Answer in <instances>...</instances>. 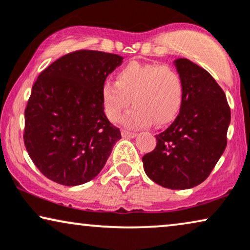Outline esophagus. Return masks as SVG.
I'll list each match as a JSON object with an SVG mask.
<instances>
[{
	"mask_svg": "<svg viewBox=\"0 0 250 250\" xmlns=\"http://www.w3.org/2000/svg\"><path fill=\"white\" fill-rule=\"evenodd\" d=\"M121 135H122V137H125V138H134L137 136V134H135V132H130L128 130H121Z\"/></svg>",
	"mask_w": 250,
	"mask_h": 250,
	"instance_id": "34e87169",
	"label": "esophagus"
}]
</instances>
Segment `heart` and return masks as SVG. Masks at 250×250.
<instances>
[{"instance_id": "1", "label": "heart", "mask_w": 250, "mask_h": 250, "mask_svg": "<svg viewBox=\"0 0 250 250\" xmlns=\"http://www.w3.org/2000/svg\"><path fill=\"white\" fill-rule=\"evenodd\" d=\"M184 96L179 73L171 66L131 62L116 76V82L106 81L102 88L105 114L116 121L131 104L135 106L123 118L129 128L151 125L161 127L178 114Z\"/></svg>"}]
</instances>
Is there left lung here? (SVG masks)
Masks as SVG:
<instances>
[{"mask_svg": "<svg viewBox=\"0 0 250 250\" xmlns=\"http://www.w3.org/2000/svg\"><path fill=\"white\" fill-rule=\"evenodd\" d=\"M184 96L181 111L156 146L143 156L146 175L156 184L185 189L201 184L226 147L231 111L223 89L200 66L186 58L175 62Z\"/></svg>", "mask_w": 250, "mask_h": 250, "instance_id": "1", "label": "left lung"}]
</instances>
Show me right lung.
<instances>
[{"instance_id": "1", "label": "right lung", "mask_w": 250, "mask_h": 250, "mask_svg": "<svg viewBox=\"0 0 250 250\" xmlns=\"http://www.w3.org/2000/svg\"><path fill=\"white\" fill-rule=\"evenodd\" d=\"M122 59L114 53L78 50L39 75L25 108L24 143L46 178L81 185L105 166L121 132L106 118L102 88Z\"/></svg>"}]
</instances>
